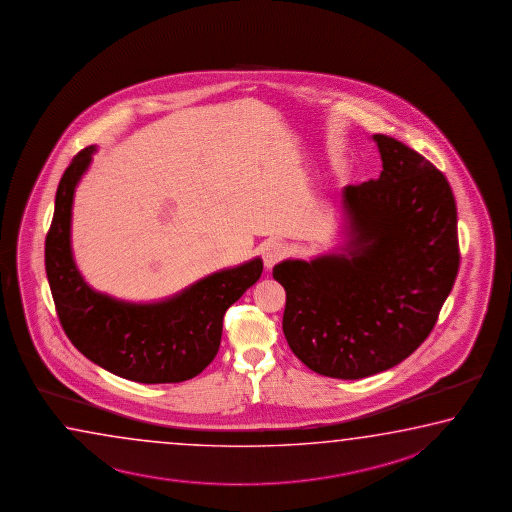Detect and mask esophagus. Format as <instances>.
I'll return each instance as SVG.
<instances>
[{
    "label": "esophagus",
    "mask_w": 512,
    "mask_h": 512,
    "mask_svg": "<svg viewBox=\"0 0 512 512\" xmlns=\"http://www.w3.org/2000/svg\"><path fill=\"white\" fill-rule=\"evenodd\" d=\"M286 254H288V247L285 243L279 242V240H272V242L265 243L261 256H263V263L267 269H272L276 263L283 260Z\"/></svg>",
    "instance_id": "34e87169"
}]
</instances>
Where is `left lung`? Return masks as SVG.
Segmentation results:
<instances>
[{
	"mask_svg": "<svg viewBox=\"0 0 512 512\" xmlns=\"http://www.w3.org/2000/svg\"><path fill=\"white\" fill-rule=\"evenodd\" d=\"M383 170L342 190L346 247L272 270L283 333L315 373L360 380L403 362L434 330L459 272L457 206L446 177L398 139L374 134Z\"/></svg>",
	"mask_w": 512,
	"mask_h": 512,
	"instance_id": "obj_1",
	"label": "left lung"
}]
</instances>
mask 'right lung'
<instances>
[{
	"mask_svg": "<svg viewBox=\"0 0 512 512\" xmlns=\"http://www.w3.org/2000/svg\"><path fill=\"white\" fill-rule=\"evenodd\" d=\"M95 150H80L66 168L46 234V276L62 330L82 355L125 380H190L217 356L224 313L260 279L263 261L215 272L161 303H125L95 292L80 276L70 242L73 193Z\"/></svg>",
	"mask_w": 512,
	"mask_h": 512,
	"instance_id": "add662e5",
	"label": "right lung"
}]
</instances>
